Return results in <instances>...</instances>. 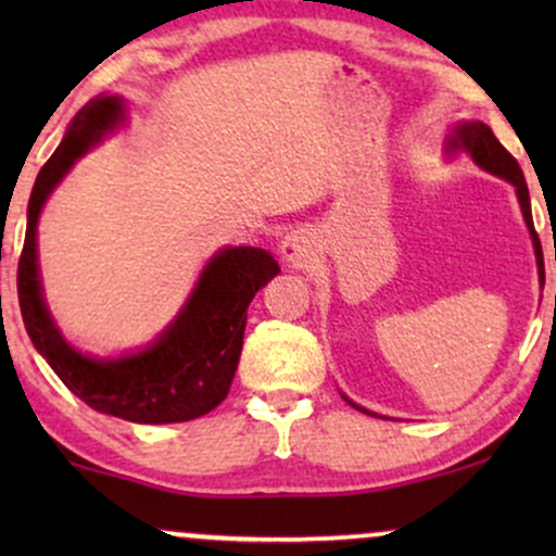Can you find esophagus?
<instances>
[{
    "instance_id": "1",
    "label": "esophagus",
    "mask_w": 556,
    "mask_h": 556,
    "mask_svg": "<svg viewBox=\"0 0 556 556\" xmlns=\"http://www.w3.org/2000/svg\"><path fill=\"white\" fill-rule=\"evenodd\" d=\"M279 251H282V258L287 264L298 269V266H305L316 256V238L308 229H292V232L285 235Z\"/></svg>"
}]
</instances>
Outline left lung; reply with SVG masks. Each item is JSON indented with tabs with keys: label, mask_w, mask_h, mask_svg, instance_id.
I'll list each match as a JSON object with an SVG mask.
<instances>
[{
	"label": "left lung",
	"mask_w": 556,
	"mask_h": 556,
	"mask_svg": "<svg viewBox=\"0 0 556 556\" xmlns=\"http://www.w3.org/2000/svg\"><path fill=\"white\" fill-rule=\"evenodd\" d=\"M455 151H468V154L473 156V162L478 164V167L515 185V193H518L522 216H526V225H528V229H531L533 248H535V264H539V277H541V282H544V258H541L539 235H535V229H533L531 195H528V185H526V177H522L518 159H515L507 149H504L500 140H496L494 132H491V127L483 125V123H460V125H457L455 130H452L450 140H446V154H455ZM344 400H348V397H344ZM350 405L358 407L355 402H350ZM358 410H363V407H358ZM363 413H368V410H363Z\"/></svg>",
	"instance_id": "1"
}]
</instances>
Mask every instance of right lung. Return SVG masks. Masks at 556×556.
Segmentation results:
<instances>
[{"instance_id": "add662e5", "label": "right lung", "mask_w": 556, "mask_h": 556, "mask_svg": "<svg viewBox=\"0 0 556 556\" xmlns=\"http://www.w3.org/2000/svg\"><path fill=\"white\" fill-rule=\"evenodd\" d=\"M123 119V101L101 96L75 114L60 149L38 172L17 264L25 331L75 397L132 424H182L212 413L227 397L240 363L248 305L279 264L264 248H225L208 261L193 295L156 342L123 358H91L56 329L41 295L36 225L43 203L88 149Z\"/></svg>"}]
</instances>
